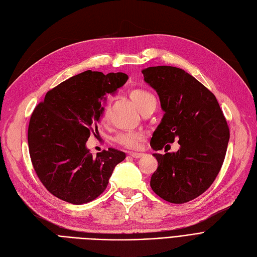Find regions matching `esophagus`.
Instances as JSON below:
<instances>
[{"instance_id":"esophagus-1","label":"esophagus","mask_w":257,"mask_h":257,"mask_svg":"<svg viewBox=\"0 0 257 257\" xmlns=\"http://www.w3.org/2000/svg\"><path fill=\"white\" fill-rule=\"evenodd\" d=\"M130 156L132 158H135V159H140L144 156V154H140V152H130Z\"/></svg>"}]
</instances>
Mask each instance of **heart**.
Here are the masks:
<instances>
[{
	"instance_id": "heart-1",
	"label": "heart",
	"mask_w": 257,
	"mask_h": 257,
	"mask_svg": "<svg viewBox=\"0 0 257 257\" xmlns=\"http://www.w3.org/2000/svg\"><path fill=\"white\" fill-rule=\"evenodd\" d=\"M131 100L133 101L135 107L143 112L144 110L148 108H156V98L150 92L146 91L144 88H133L128 92ZM101 120H105L107 117V107H103L101 111ZM115 143L123 146L128 149H138L142 147L144 142V135L135 132H125L120 133L114 137Z\"/></svg>"
}]
</instances>
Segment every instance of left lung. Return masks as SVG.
<instances>
[{
	"label": "left lung",
	"mask_w": 257,
	"mask_h": 257,
	"mask_svg": "<svg viewBox=\"0 0 257 257\" xmlns=\"http://www.w3.org/2000/svg\"><path fill=\"white\" fill-rule=\"evenodd\" d=\"M145 81L160 97L164 115L150 146L158 169L150 186L171 203H186L198 198L218 175L224 163L229 127L215 95L183 69L171 66L143 70ZM177 140V153L167 152L169 142Z\"/></svg>",
	"instance_id": "8db88e82"
}]
</instances>
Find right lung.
Returning <instances> with one entry per match:
<instances>
[{
    "label": "right lung",
    "instance_id": "add662e5",
    "mask_svg": "<svg viewBox=\"0 0 257 257\" xmlns=\"http://www.w3.org/2000/svg\"><path fill=\"white\" fill-rule=\"evenodd\" d=\"M127 80L125 73L87 70L61 82L34 108L28 127L33 169L53 196L72 204H84L107 188L123 151L109 148L96 157L86 148L89 135L98 133L101 99Z\"/></svg>",
    "mask_w": 257,
    "mask_h": 257
}]
</instances>
